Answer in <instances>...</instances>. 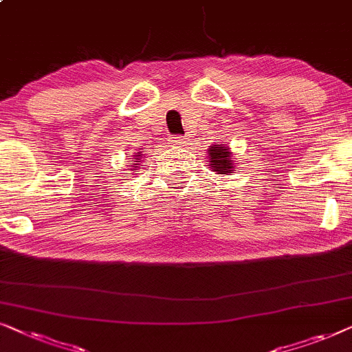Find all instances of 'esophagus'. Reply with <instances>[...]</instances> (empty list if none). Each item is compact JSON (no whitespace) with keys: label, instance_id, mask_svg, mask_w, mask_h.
Instances as JSON below:
<instances>
[{"label":"esophagus","instance_id":"34e87169","mask_svg":"<svg viewBox=\"0 0 352 352\" xmlns=\"http://www.w3.org/2000/svg\"><path fill=\"white\" fill-rule=\"evenodd\" d=\"M170 142L175 148H184V146H186V143H188L184 137H172Z\"/></svg>","mask_w":352,"mask_h":352}]
</instances>
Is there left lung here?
<instances>
[{
  "mask_svg": "<svg viewBox=\"0 0 352 352\" xmlns=\"http://www.w3.org/2000/svg\"><path fill=\"white\" fill-rule=\"evenodd\" d=\"M230 148L227 144H214L209 148V164L212 172L220 175H228L233 173V161H232Z\"/></svg>",
  "mask_w": 352,
  "mask_h": 352,
  "instance_id": "obj_1",
  "label": "left lung"
}]
</instances>
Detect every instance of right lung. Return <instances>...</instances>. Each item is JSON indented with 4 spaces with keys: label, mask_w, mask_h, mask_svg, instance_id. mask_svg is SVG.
<instances>
[{
    "label": "right lung",
    "mask_w": 352,
    "mask_h": 352,
    "mask_svg": "<svg viewBox=\"0 0 352 352\" xmlns=\"http://www.w3.org/2000/svg\"><path fill=\"white\" fill-rule=\"evenodd\" d=\"M135 159H137V161L130 162V164H132V166H130V167H138L140 166V162H142V153L135 154ZM129 170H135V168H129Z\"/></svg>",
    "instance_id": "add662e5"
}]
</instances>
